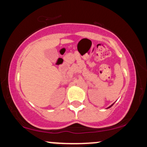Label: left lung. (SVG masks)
<instances>
[{"label":"left lung","mask_w":147,"mask_h":147,"mask_svg":"<svg viewBox=\"0 0 147 147\" xmlns=\"http://www.w3.org/2000/svg\"><path fill=\"white\" fill-rule=\"evenodd\" d=\"M113 105V104H112V105H111L110 106H109V107H108V108H107V109H109V108H111V106H112Z\"/></svg>","instance_id":"1"}]
</instances>
